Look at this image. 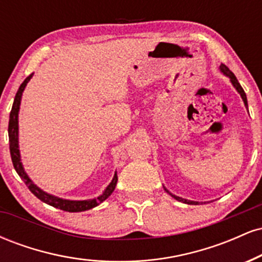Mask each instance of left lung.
I'll use <instances>...</instances> for the list:
<instances>
[{"label":"left lung","instance_id":"8db88e82","mask_svg":"<svg viewBox=\"0 0 262 262\" xmlns=\"http://www.w3.org/2000/svg\"><path fill=\"white\" fill-rule=\"evenodd\" d=\"M221 70H222V73L223 74H225L227 75V76H229V79H230V81H231V83H233L234 85V87H235V89L237 90V92L240 93V96H242V98H243V101H244V103H245V106L248 107V100H246V95H245V92H244V90H243V87L240 86V83L237 82V80H236V77H235V75H234L233 73H231V71L229 70V69L227 68V66L225 65H223L222 64L221 65ZM165 191L167 192V193H170L169 191H167L166 188H165ZM171 194V193H170ZM171 196H172L173 198H175V200H177V201H180V202H183V203H187V204H198V202H193V201H187V200H183V198H181V197H177V196H175V194H171Z\"/></svg>","mask_w":262,"mask_h":262}]
</instances>
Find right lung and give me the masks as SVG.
<instances>
[{
	"mask_svg": "<svg viewBox=\"0 0 262 262\" xmlns=\"http://www.w3.org/2000/svg\"><path fill=\"white\" fill-rule=\"evenodd\" d=\"M32 75L33 74L29 75V76L23 81L22 85L19 86V89H18L16 97H14L13 106H12V110L10 113L8 137H10V151H11V158H12V162H13L14 170L17 171V173L19 175L20 179L25 181L27 187L29 188V191H31L35 197L39 198V200L43 201L44 203L55 207V208L65 210V212H83V210L91 209L93 207L98 206V204L102 203L104 200H107V198L111 196V193H112L114 188H116L117 181H118L117 173H114L112 182L110 183V186L106 188V191H104L103 194H101L100 197L93 198V200H89V201H68V200H61V198H58L55 196H52V194L45 193L44 191H41L40 188L37 187V186L31 181V179H29L28 175L26 173L25 169H23L22 162H20L19 149H18V111H19L22 92L23 90H25L27 83H28V81L31 80Z\"/></svg>",
	"mask_w": 262,
	"mask_h": 262,
	"instance_id": "add662e5",
	"label": "right lung"
}]
</instances>
